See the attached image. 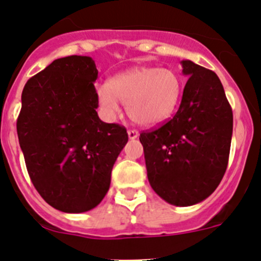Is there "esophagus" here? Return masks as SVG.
<instances>
[{"label":"esophagus","mask_w":261,"mask_h":261,"mask_svg":"<svg viewBox=\"0 0 261 261\" xmlns=\"http://www.w3.org/2000/svg\"><path fill=\"white\" fill-rule=\"evenodd\" d=\"M127 134H128V139H131V140H134V139H136L139 136V131L136 130H128Z\"/></svg>","instance_id":"esophagus-1"}]
</instances>
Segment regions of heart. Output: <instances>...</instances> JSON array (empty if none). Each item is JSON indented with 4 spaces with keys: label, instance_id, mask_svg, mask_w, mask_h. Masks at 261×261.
Masks as SVG:
<instances>
[{
    "label": "heart",
    "instance_id": "1",
    "mask_svg": "<svg viewBox=\"0 0 261 261\" xmlns=\"http://www.w3.org/2000/svg\"><path fill=\"white\" fill-rule=\"evenodd\" d=\"M97 99L106 115L120 112L126 105L127 115L135 123L155 126L173 115L180 99L181 82L172 69L141 67L117 74L109 86H99Z\"/></svg>",
    "mask_w": 261,
    "mask_h": 261
}]
</instances>
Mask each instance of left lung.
Instances as JSON below:
<instances>
[{
    "label": "left lung",
    "mask_w": 261,
    "mask_h": 261,
    "mask_svg": "<svg viewBox=\"0 0 261 261\" xmlns=\"http://www.w3.org/2000/svg\"><path fill=\"white\" fill-rule=\"evenodd\" d=\"M188 77L174 117L140 134L147 179L174 206H192L215 192L226 172L232 138V110L215 72L183 60Z\"/></svg>",
    "instance_id": "left-lung-1"
}]
</instances>
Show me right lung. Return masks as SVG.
<instances>
[{
  "mask_svg": "<svg viewBox=\"0 0 261 261\" xmlns=\"http://www.w3.org/2000/svg\"><path fill=\"white\" fill-rule=\"evenodd\" d=\"M97 77L91 57L70 55L31 77L21 94L16 127L29 175L44 201L62 212L101 203L128 140L123 126L97 115Z\"/></svg>",
  "mask_w": 261,
  "mask_h": 261,
  "instance_id": "add662e5",
  "label": "right lung"
}]
</instances>
